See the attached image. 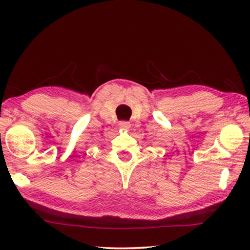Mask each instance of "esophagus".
I'll return each mask as SVG.
<instances>
[{"mask_svg":"<svg viewBox=\"0 0 250 250\" xmlns=\"http://www.w3.org/2000/svg\"><path fill=\"white\" fill-rule=\"evenodd\" d=\"M130 126H131V125L129 124L128 121H121V122H119V128H121V129L128 130Z\"/></svg>","mask_w":250,"mask_h":250,"instance_id":"34e87169","label":"esophagus"}]
</instances>
